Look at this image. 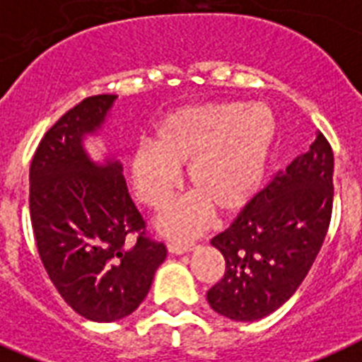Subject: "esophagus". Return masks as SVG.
I'll return each mask as SVG.
<instances>
[{
	"label": "esophagus",
	"mask_w": 362,
	"mask_h": 362,
	"mask_svg": "<svg viewBox=\"0 0 362 362\" xmlns=\"http://www.w3.org/2000/svg\"><path fill=\"white\" fill-rule=\"evenodd\" d=\"M194 247H196V244H194V242H181V240H170L168 242V252L175 253V255L192 252Z\"/></svg>",
	"instance_id": "1"
}]
</instances>
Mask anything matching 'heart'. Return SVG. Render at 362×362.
I'll return each mask as SVG.
<instances>
[{"label": "heart", "mask_w": 362, "mask_h": 362, "mask_svg": "<svg viewBox=\"0 0 362 362\" xmlns=\"http://www.w3.org/2000/svg\"><path fill=\"white\" fill-rule=\"evenodd\" d=\"M274 120L262 105L240 103L188 107L157 125L153 142H142L131 157V177L139 198L155 211L172 202L179 168L188 164V187L198 198L164 218L170 235H192L209 207L228 214L250 202L261 185Z\"/></svg>", "instance_id": "1"}]
</instances>
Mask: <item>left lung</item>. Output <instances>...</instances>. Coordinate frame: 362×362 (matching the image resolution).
<instances>
[{
    "instance_id": "1",
    "label": "left lung",
    "mask_w": 362,
    "mask_h": 362,
    "mask_svg": "<svg viewBox=\"0 0 362 362\" xmlns=\"http://www.w3.org/2000/svg\"><path fill=\"white\" fill-rule=\"evenodd\" d=\"M333 149L318 131L309 151L279 170L237 220L211 240L226 274L209 305L235 322L264 318L309 274L333 213Z\"/></svg>"
}]
</instances>
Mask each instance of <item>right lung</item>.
<instances>
[{
	"mask_svg": "<svg viewBox=\"0 0 362 362\" xmlns=\"http://www.w3.org/2000/svg\"><path fill=\"white\" fill-rule=\"evenodd\" d=\"M115 94L88 95L42 136L29 168V213L40 261L71 309L115 322L148 296L164 242L127 192L122 166L90 163L83 134L103 124Z\"/></svg>",
	"mask_w": 362,
	"mask_h": 362,
	"instance_id": "obj_1",
	"label": "right lung"
}]
</instances>
